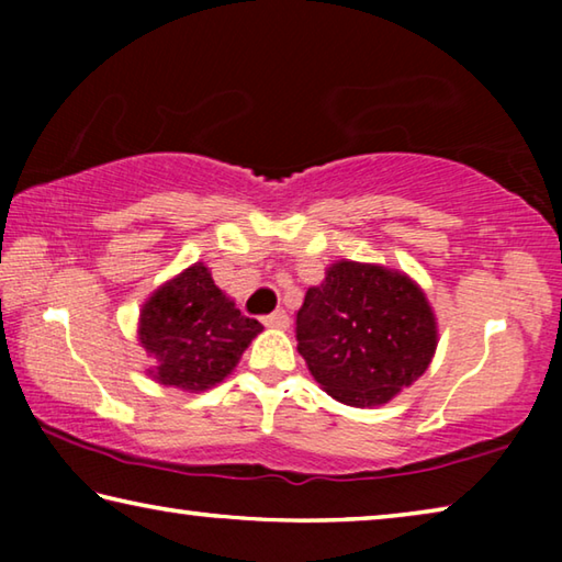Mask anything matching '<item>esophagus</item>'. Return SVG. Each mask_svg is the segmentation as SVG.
<instances>
[{
    "label": "esophagus",
    "mask_w": 562,
    "mask_h": 562,
    "mask_svg": "<svg viewBox=\"0 0 562 562\" xmlns=\"http://www.w3.org/2000/svg\"><path fill=\"white\" fill-rule=\"evenodd\" d=\"M262 322H265V327H272V329H288L290 327V317H288V312H284V310H274L272 315H268Z\"/></svg>",
    "instance_id": "obj_1"
}]
</instances>
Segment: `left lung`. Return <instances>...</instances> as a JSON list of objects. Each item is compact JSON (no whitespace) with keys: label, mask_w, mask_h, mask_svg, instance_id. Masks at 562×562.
Instances as JSON below:
<instances>
[{"label":"left lung","mask_w":562,"mask_h":562,"mask_svg":"<svg viewBox=\"0 0 562 562\" xmlns=\"http://www.w3.org/2000/svg\"><path fill=\"white\" fill-rule=\"evenodd\" d=\"M439 345L434 307L418 282L384 265L337 260L304 294L297 351L339 404L374 408L412 386Z\"/></svg>","instance_id":"8db88e82"}]
</instances>
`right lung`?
<instances>
[{
    "label": "right lung",
    "mask_w": 562,
    "mask_h": 562,
    "mask_svg": "<svg viewBox=\"0 0 562 562\" xmlns=\"http://www.w3.org/2000/svg\"><path fill=\"white\" fill-rule=\"evenodd\" d=\"M260 331V322L240 315L203 262L154 290L138 317V345L150 361L146 374L188 394L221 384Z\"/></svg>",
    "instance_id": "add662e5"
}]
</instances>
